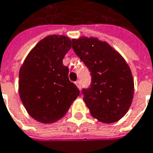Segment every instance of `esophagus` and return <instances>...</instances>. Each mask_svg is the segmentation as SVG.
<instances>
[{"mask_svg": "<svg viewBox=\"0 0 153 153\" xmlns=\"http://www.w3.org/2000/svg\"><path fill=\"white\" fill-rule=\"evenodd\" d=\"M75 85H76L77 87H78L79 89H80V82H79V80H77L76 82H75Z\"/></svg>", "mask_w": 153, "mask_h": 153, "instance_id": "esophagus-1", "label": "esophagus"}]
</instances>
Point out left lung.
<instances>
[{
    "mask_svg": "<svg viewBox=\"0 0 153 153\" xmlns=\"http://www.w3.org/2000/svg\"><path fill=\"white\" fill-rule=\"evenodd\" d=\"M73 50L89 69L91 82L82 90L91 116L104 123L119 121L134 97V79L123 57L95 37L73 39Z\"/></svg>",
    "mask_w": 153,
    "mask_h": 153,
    "instance_id": "8db88e82",
    "label": "left lung"
}]
</instances>
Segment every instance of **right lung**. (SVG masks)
<instances>
[{
	"instance_id": "add662e5",
	"label": "right lung",
	"mask_w": 153,
	"mask_h": 153,
	"mask_svg": "<svg viewBox=\"0 0 153 153\" xmlns=\"http://www.w3.org/2000/svg\"><path fill=\"white\" fill-rule=\"evenodd\" d=\"M69 38L60 35L44 37L31 50L19 74V92L25 110L42 123L58 121L79 95L62 63L71 49Z\"/></svg>"
}]
</instances>
